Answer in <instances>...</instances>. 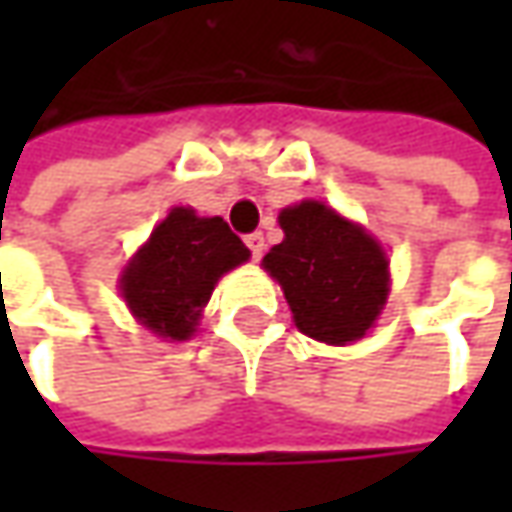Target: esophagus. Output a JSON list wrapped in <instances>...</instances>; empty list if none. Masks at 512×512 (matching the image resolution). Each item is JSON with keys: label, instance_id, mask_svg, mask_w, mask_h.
I'll list each match as a JSON object with an SVG mask.
<instances>
[{"label": "esophagus", "instance_id": "obj_1", "mask_svg": "<svg viewBox=\"0 0 512 512\" xmlns=\"http://www.w3.org/2000/svg\"><path fill=\"white\" fill-rule=\"evenodd\" d=\"M247 247H250V253H253V259H259L262 253H265V236L256 230V233H247L245 236Z\"/></svg>", "mask_w": 512, "mask_h": 512}]
</instances>
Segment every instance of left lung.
Listing matches in <instances>:
<instances>
[{
	"instance_id": "left-lung-1",
	"label": "left lung",
	"mask_w": 512,
	"mask_h": 512,
	"mask_svg": "<svg viewBox=\"0 0 512 512\" xmlns=\"http://www.w3.org/2000/svg\"><path fill=\"white\" fill-rule=\"evenodd\" d=\"M285 239L262 265L282 285L296 327L325 344H350L379 319L390 270L382 245L316 199L279 213Z\"/></svg>"
}]
</instances>
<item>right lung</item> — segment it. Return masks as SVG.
Listing matches in <instances>:
<instances>
[{"instance_id":"right-lung-1","label":"right lung","mask_w":512,"mask_h":512,"mask_svg":"<svg viewBox=\"0 0 512 512\" xmlns=\"http://www.w3.org/2000/svg\"><path fill=\"white\" fill-rule=\"evenodd\" d=\"M247 259L250 250L222 216L173 207L122 270L119 287L139 325L185 342L196 333L216 282Z\"/></svg>"}]
</instances>
